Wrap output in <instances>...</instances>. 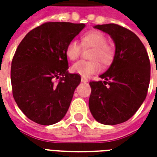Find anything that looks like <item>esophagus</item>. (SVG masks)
<instances>
[{"label": "esophagus", "instance_id": "esophagus-1", "mask_svg": "<svg viewBox=\"0 0 157 157\" xmlns=\"http://www.w3.org/2000/svg\"><path fill=\"white\" fill-rule=\"evenodd\" d=\"M81 81H82V82H88V80H87V79H86V78H82L81 79Z\"/></svg>", "mask_w": 157, "mask_h": 157}]
</instances>
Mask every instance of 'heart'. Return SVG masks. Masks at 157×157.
<instances>
[{"mask_svg": "<svg viewBox=\"0 0 157 157\" xmlns=\"http://www.w3.org/2000/svg\"><path fill=\"white\" fill-rule=\"evenodd\" d=\"M106 35L101 31L92 30L84 33L81 38V44L76 40H71L65 48V55L70 60H75L78 58L82 48H92L90 54L92 60H79L71 66V71L88 77L98 73L101 70V65L98 60L103 65H109L112 62L114 56V50L112 46L108 44Z\"/></svg>", "mask_w": 157, "mask_h": 157, "instance_id": "heart-1", "label": "heart"}]
</instances>
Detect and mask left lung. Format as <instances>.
I'll list each match as a JSON object with an SVG mask.
<instances>
[{"label":"left lung","instance_id":"8db88e82","mask_svg":"<svg viewBox=\"0 0 157 157\" xmlns=\"http://www.w3.org/2000/svg\"><path fill=\"white\" fill-rule=\"evenodd\" d=\"M95 29L109 33L115 55L103 81L90 82L89 109L96 120L114 125L127 121L145 101L151 78V64L140 39L124 27L109 23Z\"/></svg>","mask_w":157,"mask_h":157}]
</instances>
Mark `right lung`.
<instances>
[{
	"label": "right lung",
	"instance_id": "1",
	"mask_svg": "<svg viewBox=\"0 0 157 157\" xmlns=\"http://www.w3.org/2000/svg\"><path fill=\"white\" fill-rule=\"evenodd\" d=\"M84 23L48 22L31 30L13 56L12 95L22 112L42 125L64 118L81 75L68 72L66 45L85 28ZM60 78L58 83L53 82Z\"/></svg>",
	"mask_w": 157,
	"mask_h": 157
}]
</instances>
